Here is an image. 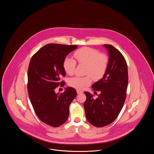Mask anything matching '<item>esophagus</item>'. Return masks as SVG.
Here are the masks:
<instances>
[{
	"mask_svg": "<svg viewBox=\"0 0 154 154\" xmlns=\"http://www.w3.org/2000/svg\"><path fill=\"white\" fill-rule=\"evenodd\" d=\"M84 92H83V91H81V90H80V89H77V94H82V93H83Z\"/></svg>",
	"mask_w": 154,
	"mask_h": 154,
	"instance_id": "obj_1",
	"label": "esophagus"
}]
</instances>
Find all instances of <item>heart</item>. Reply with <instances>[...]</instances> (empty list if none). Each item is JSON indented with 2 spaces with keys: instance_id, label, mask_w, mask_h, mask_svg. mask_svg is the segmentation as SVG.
I'll return each instance as SVG.
<instances>
[{
  "instance_id": "heart-1",
  "label": "heart",
  "mask_w": 154,
  "mask_h": 154,
  "mask_svg": "<svg viewBox=\"0 0 154 154\" xmlns=\"http://www.w3.org/2000/svg\"><path fill=\"white\" fill-rule=\"evenodd\" d=\"M74 57L77 62L82 65H87L85 77H74L69 81L70 86L77 89H83L91 84L92 80L89 75L94 80L101 79L105 73L109 63L106 55L101 54L97 50L83 47L74 52ZM76 66V62L73 59L66 57L63 62V68L67 73L72 75L74 73Z\"/></svg>"
}]
</instances>
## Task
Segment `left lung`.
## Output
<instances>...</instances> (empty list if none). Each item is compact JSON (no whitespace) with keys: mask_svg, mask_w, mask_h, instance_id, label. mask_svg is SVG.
I'll list each match as a JSON object with an SVG mask.
<instances>
[{"mask_svg":"<svg viewBox=\"0 0 154 154\" xmlns=\"http://www.w3.org/2000/svg\"><path fill=\"white\" fill-rule=\"evenodd\" d=\"M104 46L109 55L107 68L102 79L92 86L100 94L95 99L89 92H84L85 116L96 127L107 126L117 118L124 104L128 84V66L124 56L112 45Z\"/></svg>","mask_w":154,"mask_h":154,"instance_id":"obj_1","label":"left lung"}]
</instances>
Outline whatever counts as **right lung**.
<instances>
[{
    "mask_svg": "<svg viewBox=\"0 0 154 154\" xmlns=\"http://www.w3.org/2000/svg\"><path fill=\"white\" fill-rule=\"evenodd\" d=\"M77 48V45L48 44L32 57L28 71V91L30 102L38 118L52 127L63 124L69 115V106L77 96L74 88L67 87L64 92L56 94L63 87L62 77L66 75L63 62L66 56Z\"/></svg>",
    "mask_w": 154,
    "mask_h": 154,
    "instance_id": "right-lung-1",
    "label": "right lung"
}]
</instances>
